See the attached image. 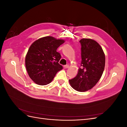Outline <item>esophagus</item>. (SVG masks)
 <instances>
[{
    "label": "esophagus",
    "mask_w": 127,
    "mask_h": 127,
    "mask_svg": "<svg viewBox=\"0 0 127 127\" xmlns=\"http://www.w3.org/2000/svg\"><path fill=\"white\" fill-rule=\"evenodd\" d=\"M69 67V65H65V66H64V69H67V68H68Z\"/></svg>",
    "instance_id": "obj_1"
}]
</instances>
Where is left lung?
Wrapping results in <instances>:
<instances>
[{
  "label": "left lung",
  "mask_w": 127,
  "mask_h": 127,
  "mask_svg": "<svg viewBox=\"0 0 127 127\" xmlns=\"http://www.w3.org/2000/svg\"><path fill=\"white\" fill-rule=\"evenodd\" d=\"M82 62L77 76L69 80L70 86L77 91L92 89L100 79L105 67V57L101 45L91 39H82Z\"/></svg>",
  "instance_id": "1"
}]
</instances>
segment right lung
Here are the masks:
<instances>
[{"label": "right lung", "instance_id": "obj_1", "mask_svg": "<svg viewBox=\"0 0 127 127\" xmlns=\"http://www.w3.org/2000/svg\"><path fill=\"white\" fill-rule=\"evenodd\" d=\"M65 41L51 36L41 37L31 45L25 57L28 75L39 85L50 83L58 71L63 69L58 62L61 55L57 48Z\"/></svg>", "mask_w": 127, "mask_h": 127}]
</instances>
